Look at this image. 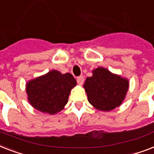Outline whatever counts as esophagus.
<instances>
[{"mask_svg":"<svg viewBox=\"0 0 154 154\" xmlns=\"http://www.w3.org/2000/svg\"><path fill=\"white\" fill-rule=\"evenodd\" d=\"M76 80H77L78 84L82 85L83 83V82H84V78H83V76H79V77L76 78Z\"/></svg>","mask_w":154,"mask_h":154,"instance_id":"1","label":"esophagus"}]
</instances>
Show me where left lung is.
<instances>
[{
	"label": "left lung",
	"mask_w": 154,
	"mask_h": 154,
	"mask_svg": "<svg viewBox=\"0 0 154 154\" xmlns=\"http://www.w3.org/2000/svg\"><path fill=\"white\" fill-rule=\"evenodd\" d=\"M86 79L83 87L89 103L95 109L110 111L121 105L129 89V80L99 67Z\"/></svg>",
	"instance_id": "obj_1"
}]
</instances>
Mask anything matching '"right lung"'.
<instances>
[{"label":"right lung","instance_id":"obj_1","mask_svg":"<svg viewBox=\"0 0 154 154\" xmlns=\"http://www.w3.org/2000/svg\"><path fill=\"white\" fill-rule=\"evenodd\" d=\"M77 84L70 73L51 70L26 83V93L31 106L44 114H55L64 109L71 89Z\"/></svg>","mask_w":154,"mask_h":154}]
</instances>
